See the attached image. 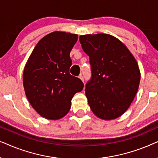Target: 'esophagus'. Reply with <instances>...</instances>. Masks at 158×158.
I'll use <instances>...</instances> for the list:
<instances>
[{
    "instance_id": "obj_1",
    "label": "esophagus",
    "mask_w": 158,
    "mask_h": 158,
    "mask_svg": "<svg viewBox=\"0 0 158 158\" xmlns=\"http://www.w3.org/2000/svg\"><path fill=\"white\" fill-rule=\"evenodd\" d=\"M78 77H79V78H80V79H81V81H83V83H84V77H83V75H80V76H79Z\"/></svg>"
}]
</instances>
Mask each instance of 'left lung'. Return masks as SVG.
<instances>
[{
  "label": "left lung",
  "mask_w": 158,
  "mask_h": 158,
  "mask_svg": "<svg viewBox=\"0 0 158 158\" xmlns=\"http://www.w3.org/2000/svg\"><path fill=\"white\" fill-rule=\"evenodd\" d=\"M80 42L91 66V79L85 85L90 109L101 119H115L128 109L137 93L141 75L137 60L110 34L81 35Z\"/></svg>",
  "instance_id": "left-lung-1"
}]
</instances>
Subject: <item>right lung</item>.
Returning <instances> with one entry per match:
<instances>
[{"mask_svg": "<svg viewBox=\"0 0 158 158\" xmlns=\"http://www.w3.org/2000/svg\"><path fill=\"white\" fill-rule=\"evenodd\" d=\"M77 40L75 34L56 31L40 40L23 73L25 94L34 109L47 119L57 120L70 111L71 100L83 83L70 74V53Z\"/></svg>", "mask_w": 158, "mask_h": 158, "instance_id": "add662e5", "label": "right lung"}]
</instances>
